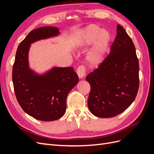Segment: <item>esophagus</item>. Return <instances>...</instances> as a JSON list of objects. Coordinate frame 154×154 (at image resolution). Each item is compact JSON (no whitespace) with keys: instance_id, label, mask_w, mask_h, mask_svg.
Listing matches in <instances>:
<instances>
[{"instance_id":"1","label":"esophagus","mask_w":154,"mask_h":154,"mask_svg":"<svg viewBox=\"0 0 154 154\" xmlns=\"http://www.w3.org/2000/svg\"><path fill=\"white\" fill-rule=\"evenodd\" d=\"M78 77L80 78H83L85 76V67L83 66H79L76 70Z\"/></svg>"}]
</instances>
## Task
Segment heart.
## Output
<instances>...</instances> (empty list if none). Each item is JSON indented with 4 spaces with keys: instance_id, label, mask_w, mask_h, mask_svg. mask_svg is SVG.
Segmentation results:
<instances>
[{
    "instance_id": "heart-1",
    "label": "heart",
    "mask_w": 154,
    "mask_h": 154,
    "mask_svg": "<svg viewBox=\"0 0 154 154\" xmlns=\"http://www.w3.org/2000/svg\"><path fill=\"white\" fill-rule=\"evenodd\" d=\"M100 29L96 26L87 27L76 42V47L83 48L90 45L95 41L86 57L87 61L92 66H97L103 61L110 40L109 32Z\"/></svg>"
}]
</instances>
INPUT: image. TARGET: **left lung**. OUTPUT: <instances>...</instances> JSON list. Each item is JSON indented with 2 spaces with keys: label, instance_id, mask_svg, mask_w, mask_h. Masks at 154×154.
<instances>
[{
  "label": "left lung",
  "instance_id": "8db88e82",
  "mask_svg": "<svg viewBox=\"0 0 154 154\" xmlns=\"http://www.w3.org/2000/svg\"><path fill=\"white\" fill-rule=\"evenodd\" d=\"M110 49L98 68L86 77L91 85L88 109L93 115L102 118L114 117L128 108L139 88V62L136 48L119 24Z\"/></svg>",
  "mask_w": 154,
  "mask_h": 154
}]
</instances>
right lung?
<instances>
[{
  "mask_svg": "<svg viewBox=\"0 0 154 154\" xmlns=\"http://www.w3.org/2000/svg\"><path fill=\"white\" fill-rule=\"evenodd\" d=\"M59 29L46 26L31 31L19 44L13 66L12 80L18 103L36 119L51 122L66 112L67 97L79 78L72 67H53L42 74L29 67L31 44L60 35Z\"/></svg>",
  "mask_w": 154,
  "mask_h": 154,
  "instance_id": "add662e5",
  "label": "right lung"
}]
</instances>
